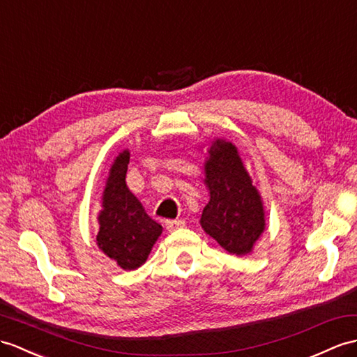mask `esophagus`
Instances as JSON below:
<instances>
[{"label":"esophagus","mask_w":357,"mask_h":357,"mask_svg":"<svg viewBox=\"0 0 357 357\" xmlns=\"http://www.w3.org/2000/svg\"><path fill=\"white\" fill-rule=\"evenodd\" d=\"M165 225H167V230L168 231H174V230L183 227L185 221H181V220H168L167 222H165Z\"/></svg>","instance_id":"esophagus-1"}]
</instances>
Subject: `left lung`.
<instances>
[{
	"label": "left lung",
	"instance_id": "left-lung-1",
	"mask_svg": "<svg viewBox=\"0 0 357 357\" xmlns=\"http://www.w3.org/2000/svg\"><path fill=\"white\" fill-rule=\"evenodd\" d=\"M204 177L211 198L199 220L202 227L230 255L251 253L265 230V211L236 146L215 139L204 162Z\"/></svg>",
	"mask_w": 357,
	"mask_h": 357
}]
</instances>
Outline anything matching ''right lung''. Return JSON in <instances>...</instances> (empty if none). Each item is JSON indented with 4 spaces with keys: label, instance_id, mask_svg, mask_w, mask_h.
<instances>
[{
    "label": "right lung",
    "instance_id": "1",
    "mask_svg": "<svg viewBox=\"0 0 357 357\" xmlns=\"http://www.w3.org/2000/svg\"><path fill=\"white\" fill-rule=\"evenodd\" d=\"M130 151L119 153L112 163L102 192V211L98 215L97 245L123 269H136L145 264L162 225L146 215L139 199L130 192L126 174Z\"/></svg>",
    "mask_w": 357,
    "mask_h": 357
}]
</instances>
